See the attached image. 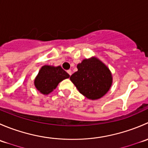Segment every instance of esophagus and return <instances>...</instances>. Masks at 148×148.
I'll return each instance as SVG.
<instances>
[{"label": "esophagus", "mask_w": 148, "mask_h": 148, "mask_svg": "<svg viewBox=\"0 0 148 148\" xmlns=\"http://www.w3.org/2000/svg\"><path fill=\"white\" fill-rule=\"evenodd\" d=\"M67 73H68V74H69V75L70 76H71V70H67Z\"/></svg>", "instance_id": "34e87169"}]
</instances>
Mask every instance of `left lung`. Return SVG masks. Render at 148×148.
<instances>
[{"label": "left lung", "mask_w": 148, "mask_h": 148, "mask_svg": "<svg viewBox=\"0 0 148 148\" xmlns=\"http://www.w3.org/2000/svg\"><path fill=\"white\" fill-rule=\"evenodd\" d=\"M78 71L70 77L79 92L92 100L100 99L108 92L112 84L110 69L96 56L83 59L77 64Z\"/></svg>", "instance_id": "left-lung-1"}]
</instances>
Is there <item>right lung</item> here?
<instances>
[{
    "mask_svg": "<svg viewBox=\"0 0 148 148\" xmlns=\"http://www.w3.org/2000/svg\"><path fill=\"white\" fill-rule=\"evenodd\" d=\"M69 77V74L60 66L44 65L40 69L36 77L34 85L38 92L47 95L56 89L59 82Z\"/></svg>",
    "mask_w": 148,
    "mask_h": 148,
    "instance_id": "obj_1",
    "label": "right lung"
}]
</instances>
